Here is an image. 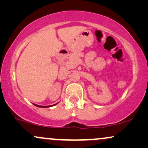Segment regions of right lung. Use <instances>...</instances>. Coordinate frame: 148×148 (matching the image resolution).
<instances>
[{
    "label": "right lung",
    "mask_w": 148,
    "mask_h": 148,
    "mask_svg": "<svg viewBox=\"0 0 148 148\" xmlns=\"http://www.w3.org/2000/svg\"><path fill=\"white\" fill-rule=\"evenodd\" d=\"M54 105H56V104L51 105V106H40V105H37V104H35V106H38V107H41V108H47V107L53 106H54Z\"/></svg>",
    "instance_id": "add662e5"
}]
</instances>
